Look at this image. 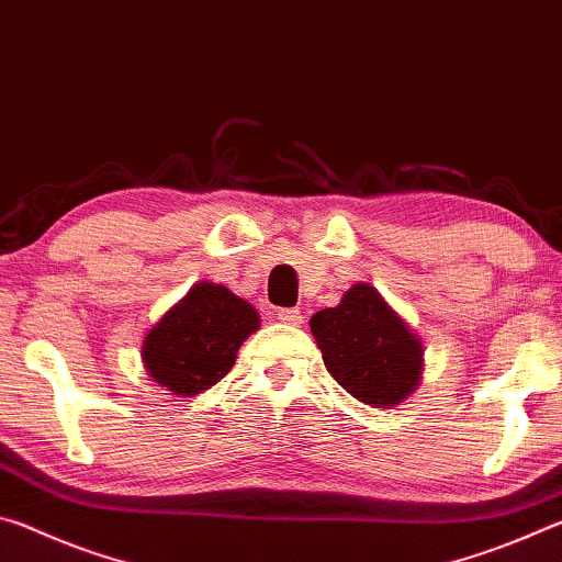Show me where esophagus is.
<instances>
[{
	"mask_svg": "<svg viewBox=\"0 0 562 562\" xmlns=\"http://www.w3.org/2000/svg\"><path fill=\"white\" fill-rule=\"evenodd\" d=\"M278 319L284 322V325H302V312L297 307H290V310H280L278 312Z\"/></svg>",
	"mask_w": 562,
	"mask_h": 562,
	"instance_id": "34e87169",
	"label": "esophagus"
}]
</instances>
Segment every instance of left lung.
<instances>
[{"label":"left lung","mask_w":562,"mask_h":562,"mask_svg":"<svg viewBox=\"0 0 562 562\" xmlns=\"http://www.w3.org/2000/svg\"><path fill=\"white\" fill-rule=\"evenodd\" d=\"M327 372L361 404L389 408L418 386L424 347L376 288L357 282L310 319Z\"/></svg>","instance_id":"left-lung-1"}]
</instances>
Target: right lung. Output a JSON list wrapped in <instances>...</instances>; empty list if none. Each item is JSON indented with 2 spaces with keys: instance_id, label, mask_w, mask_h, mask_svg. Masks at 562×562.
Wrapping results in <instances>:
<instances>
[{
  "instance_id": "add662e5",
  "label": "right lung",
  "mask_w": 562,
  "mask_h": 562,
  "mask_svg": "<svg viewBox=\"0 0 562 562\" xmlns=\"http://www.w3.org/2000/svg\"><path fill=\"white\" fill-rule=\"evenodd\" d=\"M258 327L250 302L225 284L198 282L146 335V372L178 396L201 394L231 372L237 349Z\"/></svg>"
}]
</instances>
